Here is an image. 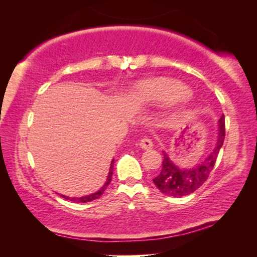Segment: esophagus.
I'll return each mask as SVG.
<instances>
[{"label":"esophagus","mask_w":257,"mask_h":257,"mask_svg":"<svg viewBox=\"0 0 257 257\" xmlns=\"http://www.w3.org/2000/svg\"><path fill=\"white\" fill-rule=\"evenodd\" d=\"M139 146L143 150H151L153 147V142L151 141L150 138H143L141 142H139Z\"/></svg>","instance_id":"1"}]
</instances>
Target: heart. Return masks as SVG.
<instances>
[{"instance_id": "obj_1", "label": "heart", "mask_w": 257, "mask_h": 257, "mask_svg": "<svg viewBox=\"0 0 257 257\" xmlns=\"http://www.w3.org/2000/svg\"><path fill=\"white\" fill-rule=\"evenodd\" d=\"M189 95L188 87L169 78L143 80L134 89V96L144 103H175L187 98Z\"/></svg>"}]
</instances>
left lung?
<instances>
[{
  "instance_id": "8db88e82",
  "label": "left lung",
  "mask_w": 257,
  "mask_h": 257,
  "mask_svg": "<svg viewBox=\"0 0 257 257\" xmlns=\"http://www.w3.org/2000/svg\"><path fill=\"white\" fill-rule=\"evenodd\" d=\"M224 127V115H222L219 120V134L214 147L201 163L194 165L193 168L178 167L169 154L163 152L162 170L153 179V182L161 193L173 197L186 196L194 193L206 181L214 168L217 155L223 145L225 136Z\"/></svg>"
}]
</instances>
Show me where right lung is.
I'll list each match as a JSON object with an SVG mask.
<instances>
[{"instance_id":"right-lung-1","label":"right lung","mask_w":257,"mask_h":257,"mask_svg":"<svg viewBox=\"0 0 257 257\" xmlns=\"http://www.w3.org/2000/svg\"><path fill=\"white\" fill-rule=\"evenodd\" d=\"M113 164H114V161L112 160L111 165H110V171H108V175H107V178H106V182L103 185V187H102L101 189L96 191V193L90 194V195H87V196H82V197H69V196H66V195H61V196H62L63 198H66V199H69V201L76 202V203H87V202L94 201V199H97L99 196H101V195H103L104 190L106 189V187H107L108 185H110V182H111V180H112Z\"/></svg>"}]
</instances>
